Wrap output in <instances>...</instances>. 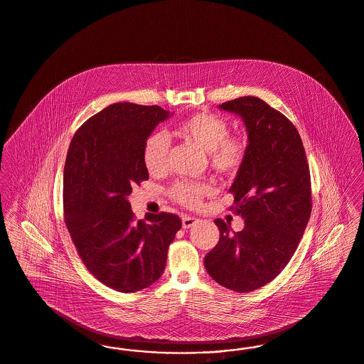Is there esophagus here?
<instances>
[{
	"label": "esophagus",
	"instance_id": "esophagus-1",
	"mask_svg": "<svg viewBox=\"0 0 364 364\" xmlns=\"http://www.w3.org/2000/svg\"><path fill=\"white\" fill-rule=\"evenodd\" d=\"M196 222H198L196 218L186 215V216H183V228H189V227L193 226Z\"/></svg>",
	"mask_w": 364,
	"mask_h": 364
}]
</instances>
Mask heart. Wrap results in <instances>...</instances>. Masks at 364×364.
I'll list each match as a JSON object with an SVG mask.
<instances>
[{"label": "heart", "mask_w": 364, "mask_h": 364, "mask_svg": "<svg viewBox=\"0 0 364 364\" xmlns=\"http://www.w3.org/2000/svg\"><path fill=\"white\" fill-rule=\"evenodd\" d=\"M175 133L180 138L207 151L213 171L223 176H234L247 157V141L230 134V125L223 117L213 113H196L178 121ZM169 141L163 133L153 132L144 141L142 163L151 175H161L166 169ZM213 192L205 183L181 180L169 189V196L186 207H199Z\"/></svg>", "instance_id": "b5f03b06"}]
</instances>
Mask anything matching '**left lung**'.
Segmentation results:
<instances>
[{
	"label": "left lung",
	"instance_id": "obj_1",
	"mask_svg": "<svg viewBox=\"0 0 364 364\" xmlns=\"http://www.w3.org/2000/svg\"><path fill=\"white\" fill-rule=\"evenodd\" d=\"M220 109L238 114L247 129V157L230 192L231 211L245 228L230 232L216 219L220 238L204 258L205 270L225 288H262L289 264L312 211L311 172L299 130L257 97L228 100Z\"/></svg>",
	"mask_w": 364,
	"mask_h": 364
}]
</instances>
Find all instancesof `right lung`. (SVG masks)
<instances>
[{
  "instance_id": "1",
  "label": "right lung",
  "mask_w": 364,
  "mask_h": 364,
  "mask_svg": "<svg viewBox=\"0 0 364 364\" xmlns=\"http://www.w3.org/2000/svg\"><path fill=\"white\" fill-rule=\"evenodd\" d=\"M169 117L160 106L114 103L76 130L63 177L64 222L88 272L109 288L134 293L163 274L181 228L171 213L137 220L127 196L149 178L144 141Z\"/></svg>"
}]
</instances>
